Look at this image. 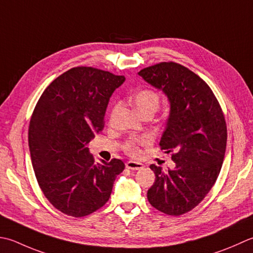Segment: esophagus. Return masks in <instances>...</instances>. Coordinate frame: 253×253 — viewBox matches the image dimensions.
<instances>
[{"instance_id": "obj_1", "label": "esophagus", "mask_w": 253, "mask_h": 253, "mask_svg": "<svg viewBox=\"0 0 253 253\" xmlns=\"http://www.w3.org/2000/svg\"><path fill=\"white\" fill-rule=\"evenodd\" d=\"M145 167L140 162H136V161H127L126 162V168L129 170H140Z\"/></svg>"}]
</instances>
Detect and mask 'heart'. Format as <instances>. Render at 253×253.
<instances>
[{
    "mask_svg": "<svg viewBox=\"0 0 253 253\" xmlns=\"http://www.w3.org/2000/svg\"><path fill=\"white\" fill-rule=\"evenodd\" d=\"M131 103L141 115H146V114H151V115H153L158 111V108L160 107L161 97L160 94L157 91L152 90V88H141V90L138 91L132 96ZM149 141V136L146 135L139 137H131L124 143V150L128 155L136 157L140 153V146L147 145Z\"/></svg>",
    "mask_w": 253,
    "mask_h": 253,
    "instance_id": "heart-1",
    "label": "heart"
}]
</instances>
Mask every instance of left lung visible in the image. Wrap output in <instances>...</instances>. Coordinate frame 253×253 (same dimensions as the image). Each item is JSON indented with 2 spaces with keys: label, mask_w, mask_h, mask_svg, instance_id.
<instances>
[{
  "label": "left lung",
  "mask_w": 253,
  "mask_h": 253,
  "mask_svg": "<svg viewBox=\"0 0 253 253\" xmlns=\"http://www.w3.org/2000/svg\"><path fill=\"white\" fill-rule=\"evenodd\" d=\"M139 76L169 97L170 116L159 145L175 162L167 171L150 166L156 180L148 201L167 215L180 216L204 200L219 175L227 145L224 113L209 84L180 63L153 64Z\"/></svg>",
  "instance_id": "8db88e82"
}]
</instances>
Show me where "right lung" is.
<instances>
[{
  "label": "right lung",
  "instance_id": "right-lung-1",
  "mask_svg": "<svg viewBox=\"0 0 253 253\" xmlns=\"http://www.w3.org/2000/svg\"><path fill=\"white\" fill-rule=\"evenodd\" d=\"M124 76L76 67L44 88L34 108L28 145L37 182L54 209L72 217L92 214L110 200L125 169L120 159L94 163L88 142L104 128L110 97Z\"/></svg>",
  "mask_w": 253,
  "mask_h": 253
}]
</instances>
